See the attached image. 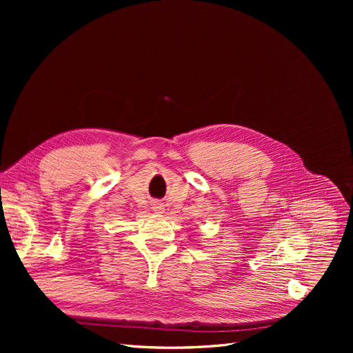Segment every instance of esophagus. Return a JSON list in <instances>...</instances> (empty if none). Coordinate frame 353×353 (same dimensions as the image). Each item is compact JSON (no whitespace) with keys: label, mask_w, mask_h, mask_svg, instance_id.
Returning <instances> with one entry per match:
<instances>
[{"label":"esophagus","mask_w":353,"mask_h":353,"mask_svg":"<svg viewBox=\"0 0 353 353\" xmlns=\"http://www.w3.org/2000/svg\"><path fill=\"white\" fill-rule=\"evenodd\" d=\"M154 209H156V212H161V210H163V205H160V203H157V205L154 206Z\"/></svg>","instance_id":"34e87169"}]
</instances>
